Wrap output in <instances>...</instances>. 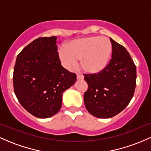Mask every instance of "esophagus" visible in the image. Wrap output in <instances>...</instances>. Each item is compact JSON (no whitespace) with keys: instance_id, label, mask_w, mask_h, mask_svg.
I'll list each match as a JSON object with an SVG mask.
<instances>
[{"instance_id":"34e87169","label":"esophagus","mask_w":151,"mask_h":151,"mask_svg":"<svg viewBox=\"0 0 151 151\" xmlns=\"http://www.w3.org/2000/svg\"><path fill=\"white\" fill-rule=\"evenodd\" d=\"M77 79H78V80H82V79H84V76L81 74H77Z\"/></svg>"}]
</instances>
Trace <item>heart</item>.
Wrapping results in <instances>:
<instances>
[{"label":"heart","mask_w":151,"mask_h":151,"mask_svg":"<svg viewBox=\"0 0 151 151\" xmlns=\"http://www.w3.org/2000/svg\"><path fill=\"white\" fill-rule=\"evenodd\" d=\"M112 52V45L106 37L98 36L82 37L72 40L59 49L62 65L70 70L77 68L78 60L81 67L89 73H99L108 65Z\"/></svg>","instance_id":"obj_1"}]
</instances>
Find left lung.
Wrapping results in <instances>:
<instances>
[{
	"mask_svg": "<svg viewBox=\"0 0 151 151\" xmlns=\"http://www.w3.org/2000/svg\"><path fill=\"white\" fill-rule=\"evenodd\" d=\"M112 55L106 68L97 74H84L88 89L84 94L86 109L93 116L109 119L122 111L133 96L136 67L129 52L110 38Z\"/></svg>",
	"mask_w": 151,
	"mask_h": 151,
	"instance_id": "1",
	"label": "left lung"
}]
</instances>
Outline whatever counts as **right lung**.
<instances>
[{
    "label": "right lung",
    "mask_w": 151,
    "mask_h": 151,
    "mask_svg": "<svg viewBox=\"0 0 151 151\" xmlns=\"http://www.w3.org/2000/svg\"><path fill=\"white\" fill-rule=\"evenodd\" d=\"M57 37H39L18 54L13 71L14 92L20 104L40 119L60 110L62 93L77 80V75L61 65Z\"/></svg>",
    "instance_id": "right-lung-1"
}]
</instances>
